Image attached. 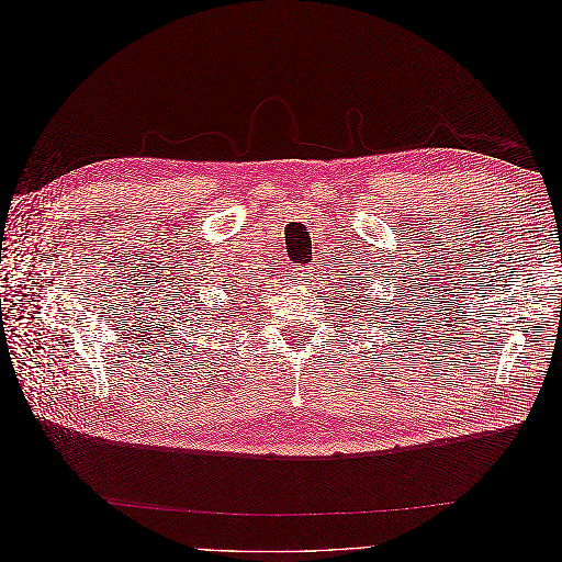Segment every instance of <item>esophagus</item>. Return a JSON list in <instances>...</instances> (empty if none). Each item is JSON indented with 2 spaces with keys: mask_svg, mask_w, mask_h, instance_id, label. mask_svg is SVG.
<instances>
[{
  "mask_svg": "<svg viewBox=\"0 0 562 562\" xmlns=\"http://www.w3.org/2000/svg\"><path fill=\"white\" fill-rule=\"evenodd\" d=\"M304 277H307V274H304Z\"/></svg>",
  "mask_w": 562,
  "mask_h": 562,
  "instance_id": "obj_1",
  "label": "esophagus"
}]
</instances>
